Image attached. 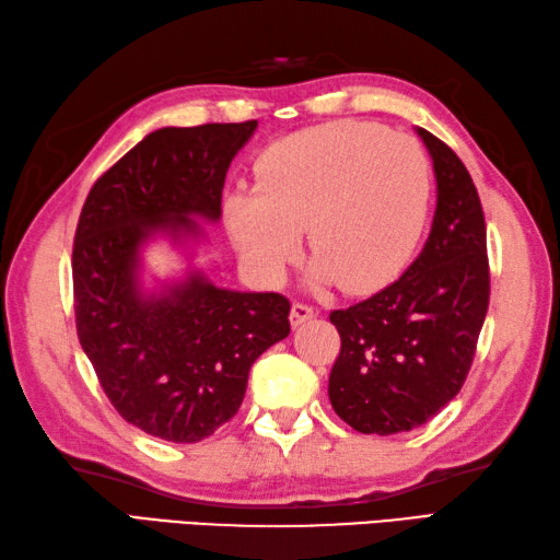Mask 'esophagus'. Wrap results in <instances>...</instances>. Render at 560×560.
Masks as SVG:
<instances>
[{
  "instance_id": "obj_1",
  "label": "esophagus",
  "mask_w": 560,
  "mask_h": 560,
  "mask_svg": "<svg viewBox=\"0 0 560 560\" xmlns=\"http://www.w3.org/2000/svg\"><path fill=\"white\" fill-rule=\"evenodd\" d=\"M314 316H316L314 306L302 304V302H294L292 310H290V324L296 328V326H302V324H306V322H312Z\"/></svg>"
}]
</instances>
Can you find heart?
I'll return each instance as SVG.
<instances>
[{
  "instance_id": "heart-1",
  "label": "heart",
  "mask_w": 560,
  "mask_h": 560,
  "mask_svg": "<svg viewBox=\"0 0 560 560\" xmlns=\"http://www.w3.org/2000/svg\"><path fill=\"white\" fill-rule=\"evenodd\" d=\"M254 171L256 186L232 188L222 210L238 256L266 282H280L300 258L306 226L314 288L376 290L406 266L428 220L430 156L380 125L292 132L266 147Z\"/></svg>"
}]
</instances>
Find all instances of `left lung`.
Returning <instances> with one entry per match:
<instances>
[{
  "label": "left lung",
  "instance_id": "8db88e82",
  "mask_svg": "<svg viewBox=\"0 0 560 560\" xmlns=\"http://www.w3.org/2000/svg\"><path fill=\"white\" fill-rule=\"evenodd\" d=\"M416 132L438 184L428 242L389 288L330 314L340 355L328 398L364 435L413 430L440 413L469 374L488 312L486 222L474 180L447 144Z\"/></svg>",
  "mask_w": 560,
  "mask_h": 560
}]
</instances>
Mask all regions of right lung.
<instances>
[{"label": "right lung", "mask_w": 560, "mask_h": 560, "mask_svg": "<svg viewBox=\"0 0 560 560\" xmlns=\"http://www.w3.org/2000/svg\"><path fill=\"white\" fill-rule=\"evenodd\" d=\"M258 120L162 128L101 176L72 250L77 334L118 413L166 442H200L234 418L248 370L290 334L276 292L217 288L200 266V222L222 217V188ZM168 241L187 260L145 280L143 248Z\"/></svg>", "instance_id": "obj_1"}]
</instances>
